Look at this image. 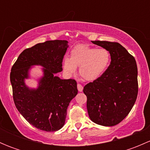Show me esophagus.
Returning <instances> with one entry per match:
<instances>
[{"label": "esophagus", "instance_id": "1", "mask_svg": "<svg viewBox=\"0 0 150 150\" xmlns=\"http://www.w3.org/2000/svg\"><path fill=\"white\" fill-rule=\"evenodd\" d=\"M78 86V91H80V92L83 91V87L82 85H81V84L78 83V86Z\"/></svg>", "mask_w": 150, "mask_h": 150}]
</instances>
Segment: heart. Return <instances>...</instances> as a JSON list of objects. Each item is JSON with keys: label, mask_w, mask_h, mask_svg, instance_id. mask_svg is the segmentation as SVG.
I'll use <instances>...</instances> for the list:
<instances>
[{"label": "heart", "mask_w": 150, "mask_h": 150, "mask_svg": "<svg viewBox=\"0 0 150 150\" xmlns=\"http://www.w3.org/2000/svg\"><path fill=\"white\" fill-rule=\"evenodd\" d=\"M110 54L105 48H95L87 45L79 44L70 52V58H64L63 68L69 75L75 73L79 67L80 75L88 81L100 78L108 67Z\"/></svg>", "instance_id": "b5f03b06"}]
</instances>
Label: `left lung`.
I'll return each mask as SVG.
<instances>
[{"label": "left lung", "instance_id": "1", "mask_svg": "<svg viewBox=\"0 0 150 150\" xmlns=\"http://www.w3.org/2000/svg\"><path fill=\"white\" fill-rule=\"evenodd\" d=\"M92 43L110 52L111 62L100 78L84 86L88 113L95 123L113 126L128 115L137 100V62L120 43L100 40Z\"/></svg>", "mask_w": 150, "mask_h": 150}]
</instances>
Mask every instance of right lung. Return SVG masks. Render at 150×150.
I'll list each match as a JSON object with an SVG mask.
<instances>
[{
	"label": "right lung",
	"instance_id": "obj_1",
	"mask_svg": "<svg viewBox=\"0 0 150 150\" xmlns=\"http://www.w3.org/2000/svg\"><path fill=\"white\" fill-rule=\"evenodd\" d=\"M67 40H47L24 50L12 66L10 81L15 106L29 123L44 131H56L64 125L67 110L78 93L74 79L62 80L55 73L62 71V61L68 48ZM33 65L44 67L38 89L24 83Z\"/></svg>",
	"mask_w": 150,
	"mask_h": 150
}]
</instances>
